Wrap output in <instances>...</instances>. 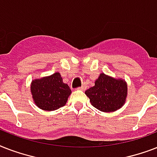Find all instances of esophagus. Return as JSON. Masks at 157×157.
Returning a JSON list of instances; mask_svg holds the SVG:
<instances>
[{"label":"esophagus","instance_id":"34e87169","mask_svg":"<svg viewBox=\"0 0 157 157\" xmlns=\"http://www.w3.org/2000/svg\"><path fill=\"white\" fill-rule=\"evenodd\" d=\"M86 85H82V86L79 87V89H80V90H86Z\"/></svg>","mask_w":157,"mask_h":157}]
</instances>
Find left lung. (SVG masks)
Wrapping results in <instances>:
<instances>
[{
    "label": "left lung",
    "mask_w": 157,
    "mask_h": 157,
    "mask_svg": "<svg viewBox=\"0 0 157 157\" xmlns=\"http://www.w3.org/2000/svg\"><path fill=\"white\" fill-rule=\"evenodd\" d=\"M91 104L102 112H114L123 106L127 95L126 83L102 73L95 85L86 91Z\"/></svg>",
    "instance_id": "left-lung-1"
}]
</instances>
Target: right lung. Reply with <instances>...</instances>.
<instances>
[{
  "mask_svg": "<svg viewBox=\"0 0 157 157\" xmlns=\"http://www.w3.org/2000/svg\"><path fill=\"white\" fill-rule=\"evenodd\" d=\"M31 91L35 103L40 109L54 111L63 107L71 90L63 82L59 72L33 81Z\"/></svg>",
  "mask_w": 157,
  "mask_h": 157,
  "instance_id": "1",
  "label": "right lung"
}]
</instances>
